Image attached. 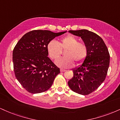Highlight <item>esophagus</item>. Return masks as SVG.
<instances>
[{"mask_svg":"<svg viewBox=\"0 0 120 120\" xmlns=\"http://www.w3.org/2000/svg\"><path fill=\"white\" fill-rule=\"evenodd\" d=\"M66 70H65V69H60V71H61V72H64Z\"/></svg>","mask_w":120,"mask_h":120,"instance_id":"esophagus-1","label":"esophagus"}]
</instances>
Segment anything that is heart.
<instances>
[{
  "instance_id": "obj_1",
  "label": "heart",
  "mask_w": 120,
  "mask_h": 120,
  "mask_svg": "<svg viewBox=\"0 0 120 120\" xmlns=\"http://www.w3.org/2000/svg\"><path fill=\"white\" fill-rule=\"evenodd\" d=\"M78 39L72 35H68L60 39V42L52 40L47 46L48 54L52 60H56L61 55L62 50H65V57L57 59L56 65L62 68H71L74 65V61L80 64L86 59L87 47L85 43L78 42Z\"/></svg>"
}]
</instances>
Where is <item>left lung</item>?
Returning <instances> with one entry per match:
<instances>
[{
	"label": "left lung",
	"instance_id": "obj_1",
	"mask_svg": "<svg viewBox=\"0 0 120 120\" xmlns=\"http://www.w3.org/2000/svg\"><path fill=\"white\" fill-rule=\"evenodd\" d=\"M69 32L82 38L87 47V54L82 64L73 69V77L68 84L75 93L89 95L105 80L109 65V53L102 38L94 33L86 29Z\"/></svg>",
	"mask_w": 120,
	"mask_h": 120
}]
</instances>
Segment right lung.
<instances>
[{
  "label": "right lung",
  "mask_w": 120,
  "mask_h": 120,
  "mask_svg": "<svg viewBox=\"0 0 120 120\" xmlns=\"http://www.w3.org/2000/svg\"><path fill=\"white\" fill-rule=\"evenodd\" d=\"M66 32L32 30L16 44L13 51L15 76L28 92L38 94L48 90L60 73V69L48 57L47 46L56 37Z\"/></svg>",
  "instance_id": "1"
}]
</instances>
